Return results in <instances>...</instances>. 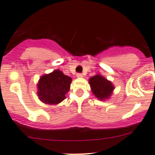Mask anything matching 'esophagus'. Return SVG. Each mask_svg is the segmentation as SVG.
<instances>
[{
	"label": "esophagus",
	"instance_id": "1",
	"mask_svg": "<svg viewBox=\"0 0 155 155\" xmlns=\"http://www.w3.org/2000/svg\"><path fill=\"white\" fill-rule=\"evenodd\" d=\"M76 76H77L78 78H82L83 77V75H82V73H77V74H76Z\"/></svg>",
	"mask_w": 155,
	"mask_h": 155
}]
</instances>
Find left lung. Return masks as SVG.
Masks as SVG:
<instances>
[{"mask_svg":"<svg viewBox=\"0 0 155 155\" xmlns=\"http://www.w3.org/2000/svg\"><path fill=\"white\" fill-rule=\"evenodd\" d=\"M89 84L94 94L101 101L109 98L114 90L111 82L98 74L89 79Z\"/></svg>","mask_w":155,"mask_h":155,"instance_id":"left-lung-1","label":"left lung"}]
</instances>
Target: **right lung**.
<instances>
[{"mask_svg":"<svg viewBox=\"0 0 155 155\" xmlns=\"http://www.w3.org/2000/svg\"><path fill=\"white\" fill-rule=\"evenodd\" d=\"M71 82V78L58 70L44 75L37 84L39 99L46 104H59L66 98Z\"/></svg>","mask_w":155,"mask_h":155,"instance_id":"obj_1","label":"right lung"}]
</instances>
